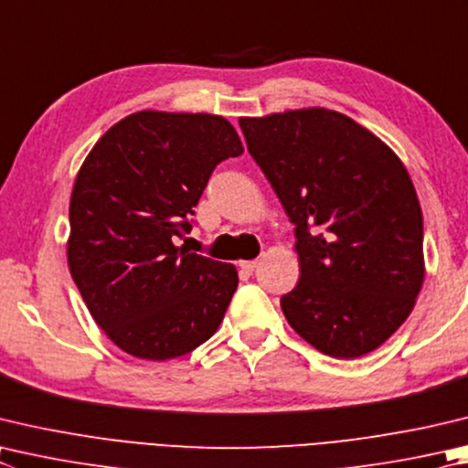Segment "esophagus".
Segmentation results:
<instances>
[{
	"label": "esophagus",
	"instance_id": "esophagus-1",
	"mask_svg": "<svg viewBox=\"0 0 468 468\" xmlns=\"http://www.w3.org/2000/svg\"><path fill=\"white\" fill-rule=\"evenodd\" d=\"M258 261L256 260H248V261H239V268L245 271V274H251L253 270H256Z\"/></svg>",
	"mask_w": 468,
	"mask_h": 468
}]
</instances>
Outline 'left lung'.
Wrapping results in <instances>:
<instances>
[{"instance_id":"1","label":"left lung","mask_w":468,"mask_h":468,"mask_svg":"<svg viewBox=\"0 0 468 468\" xmlns=\"http://www.w3.org/2000/svg\"><path fill=\"white\" fill-rule=\"evenodd\" d=\"M248 151L294 225L301 278L286 321L331 358L377 350L423 282V218L393 151L327 108L239 118Z\"/></svg>"}]
</instances>
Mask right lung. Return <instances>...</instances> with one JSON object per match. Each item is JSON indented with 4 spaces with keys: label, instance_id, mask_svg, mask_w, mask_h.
Here are the masks:
<instances>
[{
    "label": "right lung",
    "instance_id": "add662e5",
    "mask_svg": "<svg viewBox=\"0 0 468 468\" xmlns=\"http://www.w3.org/2000/svg\"><path fill=\"white\" fill-rule=\"evenodd\" d=\"M243 153L215 114L143 110L108 129L69 202L67 261L93 321L134 358L172 360L218 329L233 263L177 248L210 174Z\"/></svg>",
    "mask_w": 468,
    "mask_h": 468
}]
</instances>
